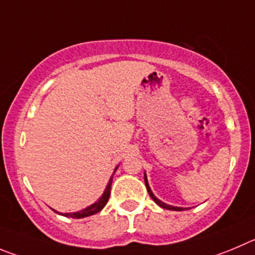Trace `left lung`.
<instances>
[{
  "instance_id": "left-lung-1",
  "label": "left lung",
  "mask_w": 255,
  "mask_h": 255,
  "mask_svg": "<svg viewBox=\"0 0 255 255\" xmlns=\"http://www.w3.org/2000/svg\"><path fill=\"white\" fill-rule=\"evenodd\" d=\"M144 184H146V187H147V191H148L149 196L152 197V200H153L154 203L157 204L158 206H161V208L163 209H167V210H173V211H182V210H187L189 208H180V206H172V205H168V204L163 203V201H161L160 199H157L156 196H154V194L152 192L151 187H149L148 185V180H147V176H146V172H144Z\"/></svg>"
}]
</instances>
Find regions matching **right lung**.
<instances>
[{
  "label": "right lung",
  "instance_id": "add662e5",
  "mask_svg": "<svg viewBox=\"0 0 255 255\" xmlns=\"http://www.w3.org/2000/svg\"><path fill=\"white\" fill-rule=\"evenodd\" d=\"M117 168H118V166H117V167L114 168L113 173L116 172ZM112 181H113V175H112L111 178H109V181H108V184H107L106 190H104L103 195H102V196L99 197V199L97 200V201H95L94 204H92V205L87 206V208L83 209V210L77 211V213H64V214L59 213V211L54 210V209H52V210L55 211V213L60 214V215L66 216V218H73V219H83V218H87V216L94 215V214H97V213H99V211H101V210H103V208L107 205V203H108L109 195H111Z\"/></svg>",
  "mask_w": 255,
  "mask_h": 255
}]
</instances>
